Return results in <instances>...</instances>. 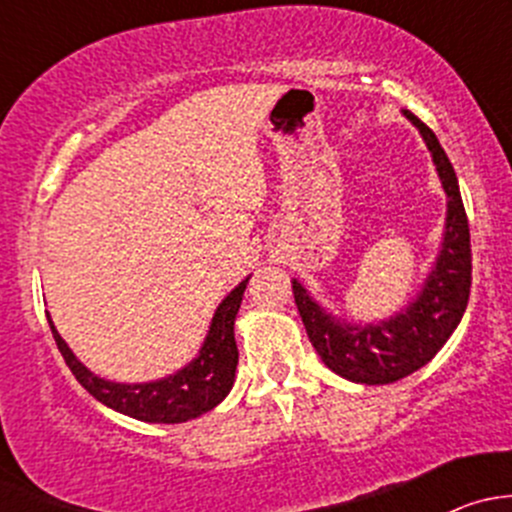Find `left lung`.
Returning a JSON list of instances; mask_svg holds the SVG:
<instances>
[{
	"label": "left lung",
	"mask_w": 512,
	"mask_h": 512,
	"mask_svg": "<svg viewBox=\"0 0 512 512\" xmlns=\"http://www.w3.org/2000/svg\"><path fill=\"white\" fill-rule=\"evenodd\" d=\"M404 116L421 131L448 195L441 255L418 297L389 322L356 327L324 312L307 289L292 282L312 347L329 369L356 384H391L428 364L458 327L471 294V232L453 165L436 133L411 111H404Z\"/></svg>",
	"instance_id": "1"
}]
</instances>
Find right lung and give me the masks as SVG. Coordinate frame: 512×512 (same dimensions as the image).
Masks as SVG:
<instances>
[{
  "instance_id": "add662e5",
  "label": "right lung",
  "mask_w": 512,
  "mask_h": 512,
  "mask_svg": "<svg viewBox=\"0 0 512 512\" xmlns=\"http://www.w3.org/2000/svg\"><path fill=\"white\" fill-rule=\"evenodd\" d=\"M247 280L240 282L223 299V304L215 312L210 324L208 339L200 349L198 359L190 361L178 374L148 384H116L101 376L91 374L74 354L66 347L61 334L56 332L54 322L49 319L51 334L64 356L66 366L76 376L81 386L89 391L94 399L121 414L138 418V421L151 423H183L190 418H198L205 411L215 409L232 389L237 369V344H235V314L240 309L242 292Z\"/></svg>"
}]
</instances>
